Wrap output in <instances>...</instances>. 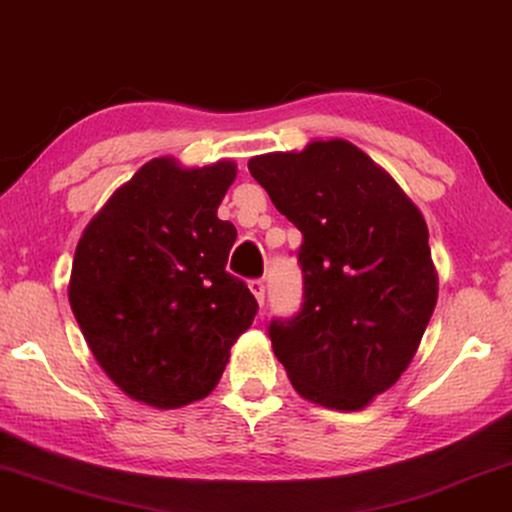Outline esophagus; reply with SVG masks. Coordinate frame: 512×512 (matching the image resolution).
<instances>
[{
  "label": "esophagus",
  "mask_w": 512,
  "mask_h": 512,
  "mask_svg": "<svg viewBox=\"0 0 512 512\" xmlns=\"http://www.w3.org/2000/svg\"><path fill=\"white\" fill-rule=\"evenodd\" d=\"M248 287H250V292H253V296L257 299V303L264 305V280H250Z\"/></svg>",
  "instance_id": "obj_1"
}]
</instances>
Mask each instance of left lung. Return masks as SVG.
Here are the masks:
<instances>
[{"label": "left lung", "mask_w": 512, "mask_h": 512, "mask_svg": "<svg viewBox=\"0 0 512 512\" xmlns=\"http://www.w3.org/2000/svg\"><path fill=\"white\" fill-rule=\"evenodd\" d=\"M248 170L303 234V308L271 322L273 354L301 398L368 407L409 368L437 305L421 209L342 137L253 156Z\"/></svg>", "instance_id": "1"}]
</instances>
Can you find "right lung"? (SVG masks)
<instances>
[{
	"label": "right lung",
	"mask_w": 512,
	"mask_h": 512,
	"mask_svg": "<svg viewBox=\"0 0 512 512\" xmlns=\"http://www.w3.org/2000/svg\"><path fill=\"white\" fill-rule=\"evenodd\" d=\"M234 179V160L151 158L75 248L68 303L80 331L105 375L149 407L207 398L255 319V296L225 271L236 227L218 207Z\"/></svg>",
	"instance_id": "obj_1"
}]
</instances>
